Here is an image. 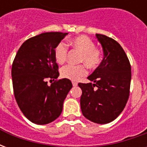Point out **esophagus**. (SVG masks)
<instances>
[{"label":"esophagus","instance_id":"34e87169","mask_svg":"<svg viewBox=\"0 0 147 147\" xmlns=\"http://www.w3.org/2000/svg\"><path fill=\"white\" fill-rule=\"evenodd\" d=\"M77 84H78V83H77L76 82H72V85H73L74 86H76Z\"/></svg>","mask_w":147,"mask_h":147}]
</instances>
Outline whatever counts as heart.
<instances>
[{"instance_id":"heart-1","label":"heart","mask_w":147,"mask_h":147,"mask_svg":"<svg viewBox=\"0 0 147 147\" xmlns=\"http://www.w3.org/2000/svg\"><path fill=\"white\" fill-rule=\"evenodd\" d=\"M68 44L81 53L80 63H84L90 69L98 67L102 61V53L101 49L95 47V44L89 37L81 35L71 39ZM67 47L64 42H60L56 45L54 49V57L58 64H63L67 59ZM87 73L84 64L71 65L67 64L61 68V76L67 80L77 81Z\"/></svg>"}]
</instances>
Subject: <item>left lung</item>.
I'll return each mask as SVG.
<instances>
[{
	"label": "left lung",
	"instance_id": "left-lung-1",
	"mask_svg": "<svg viewBox=\"0 0 147 147\" xmlns=\"http://www.w3.org/2000/svg\"><path fill=\"white\" fill-rule=\"evenodd\" d=\"M104 58L87 79L93 83L78 85L82 90L80 105L83 115L96 123H108L123 110L128 100L131 71L129 60L114 39L100 34Z\"/></svg>",
	"mask_w": 147,
	"mask_h": 147
}]
</instances>
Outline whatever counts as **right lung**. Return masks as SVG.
<instances>
[{
    "label": "right lung",
    "mask_w": 147,
    "mask_h": 147,
    "mask_svg": "<svg viewBox=\"0 0 147 147\" xmlns=\"http://www.w3.org/2000/svg\"><path fill=\"white\" fill-rule=\"evenodd\" d=\"M67 34L46 32L27 39L13 61L11 77L15 98L22 113L32 123L46 124L58 118L72 87L67 79L57 80L59 71L54 57L56 45ZM47 79L55 82L48 86Z\"/></svg>",
    "instance_id": "1"
}]
</instances>
